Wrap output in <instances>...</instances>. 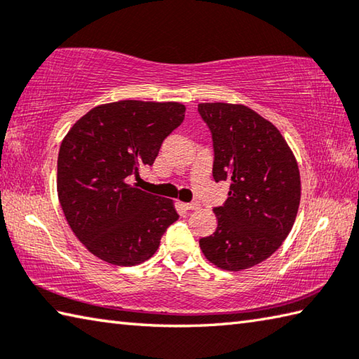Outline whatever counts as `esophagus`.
Instances as JSON below:
<instances>
[{"mask_svg": "<svg viewBox=\"0 0 359 359\" xmlns=\"http://www.w3.org/2000/svg\"><path fill=\"white\" fill-rule=\"evenodd\" d=\"M184 207L187 208V210H198L201 204L198 201H194V202H188V204H184Z\"/></svg>", "mask_w": 359, "mask_h": 359, "instance_id": "34e87169", "label": "esophagus"}]
</instances>
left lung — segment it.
Wrapping results in <instances>:
<instances>
[{"label": "left lung", "instance_id": "left-lung-1", "mask_svg": "<svg viewBox=\"0 0 359 359\" xmlns=\"http://www.w3.org/2000/svg\"><path fill=\"white\" fill-rule=\"evenodd\" d=\"M212 130L213 179L231 180L229 198L213 208L218 226L199 240L208 262L242 271L264 262L295 223L302 180L295 155L281 132L240 103H199Z\"/></svg>", "mask_w": 359, "mask_h": 359}]
</instances>
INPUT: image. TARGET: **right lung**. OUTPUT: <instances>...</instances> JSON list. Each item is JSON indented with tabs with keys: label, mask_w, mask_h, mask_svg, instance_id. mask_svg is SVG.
I'll use <instances>...</instances> for the list:
<instances>
[{
	"label": "right lung",
	"mask_w": 359,
	"mask_h": 359,
	"mask_svg": "<svg viewBox=\"0 0 359 359\" xmlns=\"http://www.w3.org/2000/svg\"><path fill=\"white\" fill-rule=\"evenodd\" d=\"M185 117L179 102L119 100L80 117L57 155V199L72 232L95 257L119 266L146 262L179 218L174 201L128 184L152 166L163 140Z\"/></svg>",
	"instance_id": "add662e5"
}]
</instances>
